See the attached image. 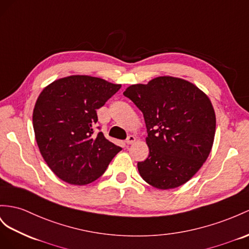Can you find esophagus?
Wrapping results in <instances>:
<instances>
[{
    "mask_svg": "<svg viewBox=\"0 0 249 249\" xmlns=\"http://www.w3.org/2000/svg\"><path fill=\"white\" fill-rule=\"evenodd\" d=\"M136 142V138H135V136H132V135H129L128 137H127V139H126V144H128V145H130V144H132V143H135Z\"/></svg>",
    "mask_w": 249,
    "mask_h": 249,
    "instance_id": "esophagus-1",
    "label": "esophagus"
}]
</instances>
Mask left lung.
<instances>
[{
  "mask_svg": "<svg viewBox=\"0 0 249 249\" xmlns=\"http://www.w3.org/2000/svg\"><path fill=\"white\" fill-rule=\"evenodd\" d=\"M143 112L148 158L138 162L140 176L158 189L189 181L212 150L215 114L209 98L193 83L159 76L123 92Z\"/></svg>",
  "mask_w": 249,
  "mask_h": 249,
  "instance_id": "1",
  "label": "left lung"
}]
</instances>
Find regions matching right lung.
<instances>
[{"label":"right lung","instance_id":"right-lung-1","mask_svg":"<svg viewBox=\"0 0 249 249\" xmlns=\"http://www.w3.org/2000/svg\"><path fill=\"white\" fill-rule=\"evenodd\" d=\"M120 88L94 76L70 75L40 93L33 113L36 140L49 168L64 182L86 185L95 181L122 150L103 132L93 133L97 109Z\"/></svg>","mask_w":249,"mask_h":249}]
</instances>
